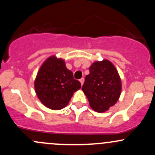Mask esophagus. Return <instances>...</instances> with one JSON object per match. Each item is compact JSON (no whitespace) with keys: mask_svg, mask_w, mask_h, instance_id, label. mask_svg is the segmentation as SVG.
Wrapping results in <instances>:
<instances>
[{"mask_svg":"<svg viewBox=\"0 0 155 155\" xmlns=\"http://www.w3.org/2000/svg\"><path fill=\"white\" fill-rule=\"evenodd\" d=\"M84 78H81V79H79V81H80V82H81V85H82L83 83H84Z\"/></svg>","mask_w":155,"mask_h":155,"instance_id":"1","label":"esophagus"}]
</instances>
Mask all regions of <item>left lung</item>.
I'll return each instance as SVG.
<instances>
[{"instance_id": "1", "label": "left lung", "mask_w": 155, "mask_h": 155, "mask_svg": "<svg viewBox=\"0 0 155 155\" xmlns=\"http://www.w3.org/2000/svg\"><path fill=\"white\" fill-rule=\"evenodd\" d=\"M89 71L81 90L93 110L97 113L107 111L118 101L121 93L118 71L107 59L94 62Z\"/></svg>"}]
</instances>
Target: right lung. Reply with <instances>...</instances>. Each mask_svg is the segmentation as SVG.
<instances>
[{
  "label": "right lung",
  "instance_id": "right-lung-1",
  "mask_svg": "<svg viewBox=\"0 0 155 155\" xmlns=\"http://www.w3.org/2000/svg\"><path fill=\"white\" fill-rule=\"evenodd\" d=\"M81 88V83L66 68L64 59L51 56L37 72L35 89L40 101L51 110L65 107L74 92Z\"/></svg>",
  "mask_w": 155,
  "mask_h": 155
}]
</instances>
